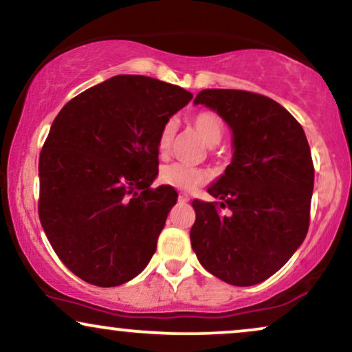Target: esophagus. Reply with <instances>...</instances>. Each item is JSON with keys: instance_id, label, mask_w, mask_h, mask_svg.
<instances>
[{"instance_id": "obj_1", "label": "esophagus", "mask_w": 352, "mask_h": 352, "mask_svg": "<svg viewBox=\"0 0 352 352\" xmlns=\"http://www.w3.org/2000/svg\"><path fill=\"white\" fill-rule=\"evenodd\" d=\"M190 199V197L186 193H179V201L180 203H186Z\"/></svg>"}]
</instances>
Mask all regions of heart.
<instances>
[{
	"instance_id": "obj_1",
	"label": "heart",
	"mask_w": 352,
	"mask_h": 352,
	"mask_svg": "<svg viewBox=\"0 0 352 352\" xmlns=\"http://www.w3.org/2000/svg\"><path fill=\"white\" fill-rule=\"evenodd\" d=\"M190 124L203 138L204 143L209 146V151H216V146L221 143L222 136H224V120L221 118V115L212 112V110H201V112H197L190 118ZM175 130L177 126L173 120H167L162 124L161 131L157 135V143H155L157 154L161 159H166L170 153ZM159 179H161L162 184L173 186V188L193 190L199 185L206 184L209 175L206 170L199 167L173 162L162 167Z\"/></svg>"
}]
</instances>
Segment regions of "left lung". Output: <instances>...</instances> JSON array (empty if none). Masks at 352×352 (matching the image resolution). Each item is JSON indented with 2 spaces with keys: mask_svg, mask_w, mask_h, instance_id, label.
<instances>
[{
  "mask_svg": "<svg viewBox=\"0 0 352 352\" xmlns=\"http://www.w3.org/2000/svg\"><path fill=\"white\" fill-rule=\"evenodd\" d=\"M195 104L216 110L234 133V159L208 188L217 201L193 199L190 240L199 263L234 286H253L286 265L310 222L314 162L300 123L270 97L204 89Z\"/></svg>",
  "mask_w": 352,
  "mask_h": 352,
  "instance_id": "1",
  "label": "left lung"
}]
</instances>
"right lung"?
Masks as SVG:
<instances>
[{
    "mask_svg": "<svg viewBox=\"0 0 352 352\" xmlns=\"http://www.w3.org/2000/svg\"><path fill=\"white\" fill-rule=\"evenodd\" d=\"M191 92L120 74L71 99L53 120L38 159V217L71 273L100 287L128 283L148 266L177 203L159 173L162 124Z\"/></svg>",
    "mask_w": 352,
    "mask_h": 352,
    "instance_id": "obj_1",
    "label": "right lung"
}]
</instances>
